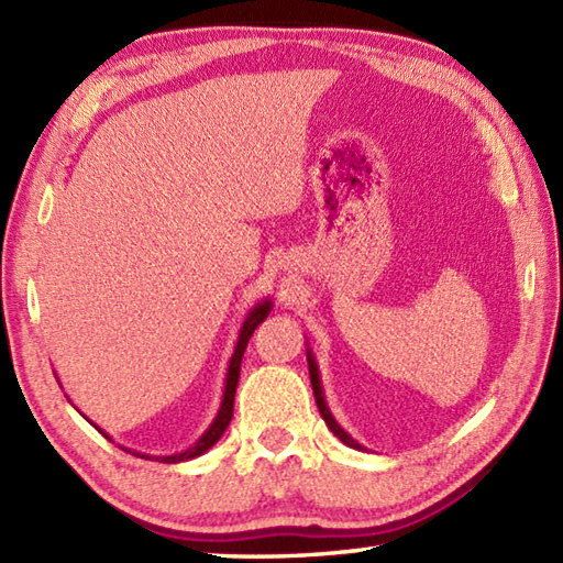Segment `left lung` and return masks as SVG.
Instances as JSON below:
<instances>
[{"instance_id": "left-lung-1", "label": "left lung", "mask_w": 563, "mask_h": 563, "mask_svg": "<svg viewBox=\"0 0 563 563\" xmlns=\"http://www.w3.org/2000/svg\"><path fill=\"white\" fill-rule=\"evenodd\" d=\"M307 365H309V379H312V389H314V399H317V406H319V413H321V418H324V421H327L331 433L336 435V438L343 442V445H349V448H353V450H365V448L361 445V442L353 440L349 433H345V430L341 428V423L336 421V418H333V413H331V409H329V404H327V397H324V387H321L319 365H317V361H314L312 349H307Z\"/></svg>"}]
</instances>
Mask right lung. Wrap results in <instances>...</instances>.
<instances>
[{"label": "right lung", "instance_id": "1", "mask_svg": "<svg viewBox=\"0 0 563 563\" xmlns=\"http://www.w3.org/2000/svg\"><path fill=\"white\" fill-rule=\"evenodd\" d=\"M271 309H273V300H271V297H263V300H258L254 307L249 309V314L244 317L242 327H239V336H236V343H234L230 365H227L220 409H218V413H214L212 423L206 428V433H202L190 448H186V450H181V452H174V454H147V452H137V450H128V452H133L135 457H142V460H154V462H164V464L188 462V460L200 457V454H206V452L214 445V442H218V440L224 435L227 426H230V421H232L234 394H236V382H239V367H242V355H244V351H246V343H249V339H251V333H254V329L261 324V321H266V317L271 314ZM57 382H59V379H57ZM91 426L97 428L103 438L111 440V435L103 433V430H101L97 423H91Z\"/></svg>", "mask_w": 563, "mask_h": 563}]
</instances>
